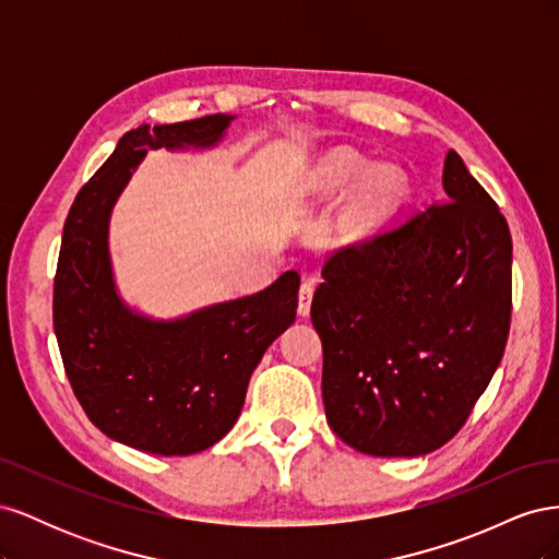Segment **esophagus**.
Returning a JSON list of instances; mask_svg holds the SVG:
<instances>
[{
	"label": "esophagus",
	"mask_w": 559,
	"mask_h": 559,
	"mask_svg": "<svg viewBox=\"0 0 559 559\" xmlns=\"http://www.w3.org/2000/svg\"><path fill=\"white\" fill-rule=\"evenodd\" d=\"M314 296V282L306 280L300 284V292H298V314L300 317H308L310 314V302Z\"/></svg>",
	"instance_id": "1"
}]
</instances>
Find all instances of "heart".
Returning <instances> with one entry per match:
<instances>
[{"label":"heart","instance_id":"heart-1","mask_svg":"<svg viewBox=\"0 0 559 559\" xmlns=\"http://www.w3.org/2000/svg\"><path fill=\"white\" fill-rule=\"evenodd\" d=\"M370 170L366 158L354 151H341V154L329 156L324 163L314 167L310 177V191L319 198H335L354 189ZM408 189V181L399 167H378L361 186L357 205H354V218L359 226H368L378 222L384 214L392 212Z\"/></svg>","mask_w":559,"mask_h":559}]
</instances>
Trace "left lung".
<instances>
[{
  "instance_id": "left-lung-1",
  "label": "left lung",
  "mask_w": 559,
  "mask_h": 559,
  "mask_svg": "<svg viewBox=\"0 0 559 559\" xmlns=\"http://www.w3.org/2000/svg\"><path fill=\"white\" fill-rule=\"evenodd\" d=\"M443 189V200L403 224L335 249L312 298L326 419L364 454L445 445L509 341V224L454 151Z\"/></svg>"
}]
</instances>
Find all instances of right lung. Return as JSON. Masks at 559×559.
<instances>
[{"mask_svg": "<svg viewBox=\"0 0 559 559\" xmlns=\"http://www.w3.org/2000/svg\"><path fill=\"white\" fill-rule=\"evenodd\" d=\"M230 121L214 114L126 132L67 214L53 282L64 373L93 425L134 450L181 456L222 441L263 352L296 319V270L259 294L175 321L134 314L114 289L109 214L134 167L151 148L212 146Z\"/></svg>", "mask_w": 559, "mask_h": 559, "instance_id": "obj_1", "label": "right lung"}]
</instances>
